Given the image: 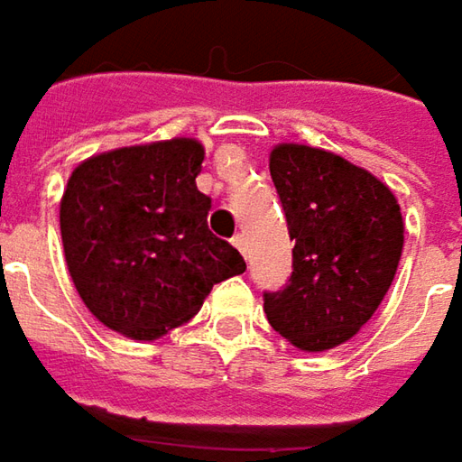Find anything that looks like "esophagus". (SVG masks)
<instances>
[{
  "label": "esophagus",
  "instance_id": "obj_1",
  "mask_svg": "<svg viewBox=\"0 0 462 462\" xmlns=\"http://www.w3.org/2000/svg\"><path fill=\"white\" fill-rule=\"evenodd\" d=\"M232 245L237 247V250H240V253H243V255L247 258V240H245V235H243V232H237V235L232 237Z\"/></svg>",
  "mask_w": 462,
  "mask_h": 462
}]
</instances>
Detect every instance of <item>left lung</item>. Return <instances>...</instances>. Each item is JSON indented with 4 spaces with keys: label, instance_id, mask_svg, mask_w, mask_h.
I'll list each match as a JSON object with an SVG mask.
<instances>
[{
    "label": "left lung",
    "instance_id": "obj_1",
    "mask_svg": "<svg viewBox=\"0 0 462 462\" xmlns=\"http://www.w3.org/2000/svg\"><path fill=\"white\" fill-rule=\"evenodd\" d=\"M291 250V276L263 291L271 327L310 350H329L365 325L396 276L404 222L389 186L335 152L279 145L271 152Z\"/></svg>",
    "mask_w": 462,
    "mask_h": 462
}]
</instances>
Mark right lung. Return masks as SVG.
<instances>
[{"label": "right lung", "mask_w": 462, "mask_h": 462, "mask_svg": "<svg viewBox=\"0 0 462 462\" xmlns=\"http://www.w3.org/2000/svg\"><path fill=\"white\" fill-rule=\"evenodd\" d=\"M204 148L176 137L84 161L60 201V237L88 311L135 340L191 319L219 281L245 271L207 225L197 189Z\"/></svg>", "instance_id": "add662e5"}]
</instances>
